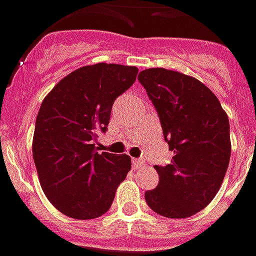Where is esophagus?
Segmentation results:
<instances>
[{
	"label": "esophagus",
	"mask_w": 256,
	"mask_h": 256,
	"mask_svg": "<svg viewBox=\"0 0 256 256\" xmlns=\"http://www.w3.org/2000/svg\"><path fill=\"white\" fill-rule=\"evenodd\" d=\"M132 162H133V167L136 168V170H137V168H140V167H141V166L144 164V162L141 160V159H133Z\"/></svg>",
	"instance_id": "1"
}]
</instances>
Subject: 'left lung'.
Instances as JSON below:
<instances>
[{"instance_id":"left-lung-1","label":"left lung","mask_w":256,"mask_h":256,"mask_svg":"<svg viewBox=\"0 0 256 256\" xmlns=\"http://www.w3.org/2000/svg\"><path fill=\"white\" fill-rule=\"evenodd\" d=\"M174 152L171 164L155 166L158 186L145 193L154 212L184 219L214 200L230 159L229 120L219 100L200 80L178 71L148 68L138 74Z\"/></svg>"}]
</instances>
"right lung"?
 I'll use <instances>...</instances> for the list:
<instances>
[{
	"instance_id": "obj_1",
	"label": "right lung",
	"mask_w": 256,
	"mask_h": 256,
	"mask_svg": "<svg viewBox=\"0 0 256 256\" xmlns=\"http://www.w3.org/2000/svg\"><path fill=\"white\" fill-rule=\"evenodd\" d=\"M137 72L114 63L85 66L63 78L41 104L32 144L34 166L48 200L72 219L107 212L130 172V156L100 154L94 142Z\"/></svg>"
}]
</instances>
